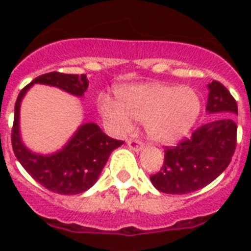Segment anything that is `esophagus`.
Listing matches in <instances>:
<instances>
[{
    "mask_svg": "<svg viewBox=\"0 0 251 251\" xmlns=\"http://www.w3.org/2000/svg\"><path fill=\"white\" fill-rule=\"evenodd\" d=\"M127 146H129L133 151H137V152L138 151H141V150L145 147V145H143L141 141H138V139H129V141H127Z\"/></svg>",
    "mask_w": 251,
    "mask_h": 251,
    "instance_id": "34e87169",
    "label": "esophagus"
}]
</instances>
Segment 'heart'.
Wrapping results in <instances>:
<instances>
[{
    "mask_svg": "<svg viewBox=\"0 0 251 251\" xmlns=\"http://www.w3.org/2000/svg\"><path fill=\"white\" fill-rule=\"evenodd\" d=\"M117 101L100 96L99 112L116 133L131 129L133 120L145 122L150 139L173 143L186 135L201 113V99L190 87L160 82L124 86L117 90Z\"/></svg>",
    "mask_w": 251,
    "mask_h": 251,
    "instance_id": "heart-1",
    "label": "heart"
}]
</instances>
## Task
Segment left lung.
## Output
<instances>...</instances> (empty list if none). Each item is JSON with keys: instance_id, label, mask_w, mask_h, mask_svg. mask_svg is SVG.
Returning <instances> with one entry per match:
<instances>
[{"instance_id": "left-lung-1", "label": "left lung", "mask_w": 251, "mask_h": 251, "mask_svg": "<svg viewBox=\"0 0 251 251\" xmlns=\"http://www.w3.org/2000/svg\"><path fill=\"white\" fill-rule=\"evenodd\" d=\"M208 114H237V102L218 80L208 84ZM237 143V125L232 117H218L197 129L175 147H165L164 164L150 177L157 190L187 194L207 186L229 165Z\"/></svg>"}]
</instances>
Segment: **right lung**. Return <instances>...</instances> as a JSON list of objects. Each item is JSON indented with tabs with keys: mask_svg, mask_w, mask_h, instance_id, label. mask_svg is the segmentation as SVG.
Here are the masks:
<instances>
[{
	"mask_svg": "<svg viewBox=\"0 0 251 251\" xmlns=\"http://www.w3.org/2000/svg\"><path fill=\"white\" fill-rule=\"evenodd\" d=\"M35 83L53 86L74 96H83L88 87L84 74H62L52 72L37 76L19 92L14 109L11 145L15 156L35 181L58 194H79L98 181L102 168L113 150L124 143L108 137L96 124H84L76 130L64 149L52 155H39L29 151L21 139L19 110L25 92Z\"/></svg>",
	"mask_w": 251,
	"mask_h": 251,
	"instance_id": "1",
	"label": "right lung"
}]
</instances>
